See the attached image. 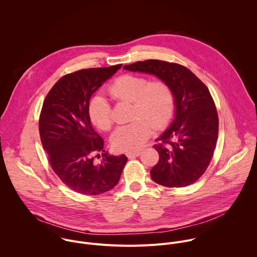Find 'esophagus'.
I'll use <instances>...</instances> for the list:
<instances>
[{"mask_svg":"<svg viewBox=\"0 0 257 257\" xmlns=\"http://www.w3.org/2000/svg\"><path fill=\"white\" fill-rule=\"evenodd\" d=\"M141 151H128V152H126V156L128 157V158H133V157H138V156H140L141 155Z\"/></svg>","mask_w":257,"mask_h":257,"instance_id":"obj_1","label":"esophagus"}]
</instances>
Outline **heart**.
I'll return each instance as SVG.
<instances>
[{
  "instance_id": "b5f03b06",
  "label": "heart",
  "mask_w": 257,
  "mask_h": 257,
  "mask_svg": "<svg viewBox=\"0 0 257 257\" xmlns=\"http://www.w3.org/2000/svg\"><path fill=\"white\" fill-rule=\"evenodd\" d=\"M110 97L119 102L133 103L131 123L118 126L110 138L111 146L119 151L139 149L147 141L154 128H161L170 119L174 108V96L164 81L148 82L139 75H122L108 89ZM89 114L92 122L107 131L112 124L110 104L102 96H96L90 103Z\"/></svg>"
}]
</instances>
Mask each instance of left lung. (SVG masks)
I'll list each match as a JSON object with an SVG mask.
<instances>
[{
  "mask_svg": "<svg viewBox=\"0 0 257 257\" xmlns=\"http://www.w3.org/2000/svg\"><path fill=\"white\" fill-rule=\"evenodd\" d=\"M123 69L154 75L173 92L174 118L157 139L163 145L154 146L159 160L150 170L152 180L177 188L194 183L209 166L218 140L219 117L209 89L176 63L150 59L124 65Z\"/></svg>",
  "mask_w": 257,
  "mask_h": 257,
  "instance_id": "obj_1",
  "label": "left lung"
}]
</instances>
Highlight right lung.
I'll return each mask as SVG.
<instances>
[{"label":"right lung","mask_w":257,"mask_h":257,"mask_svg":"<svg viewBox=\"0 0 257 257\" xmlns=\"http://www.w3.org/2000/svg\"><path fill=\"white\" fill-rule=\"evenodd\" d=\"M121 64L79 70L59 79L47 94L39 116V135L53 171L77 193L98 195L113 188L127 157L110 155L89 114L91 96ZM102 151L100 164L94 154Z\"/></svg>","instance_id":"obj_1"}]
</instances>
